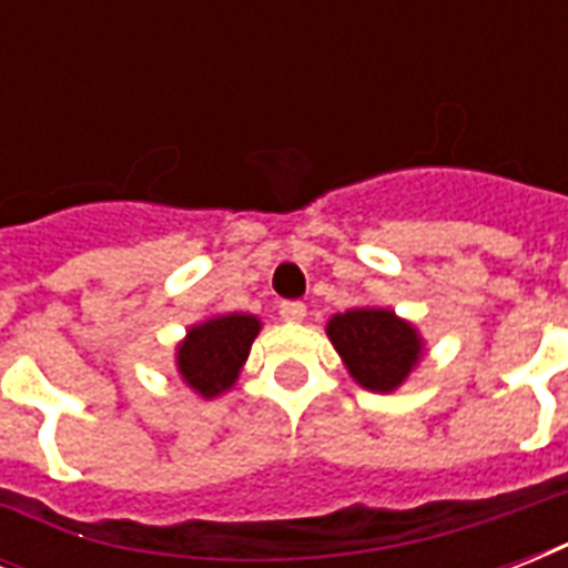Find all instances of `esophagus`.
Masks as SVG:
<instances>
[{
  "instance_id": "obj_1",
  "label": "esophagus",
  "mask_w": 568,
  "mask_h": 568,
  "mask_svg": "<svg viewBox=\"0 0 568 568\" xmlns=\"http://www.w3.org/2000/svg\"><path fill=\"white\" fill-rule=\"evenodd\" d=\"M280 318L288 321V324H301V321L306 318V306H303L301 301H285L283 306H280Z\"/></svg>"
}]
</instances>
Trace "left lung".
<instances>
[{
  "label": "left lung",
  "instance_id": "1",
  "mask_svg": "<svg viewBox=\"0 0 568 568\" xmlns=\"http://www.w3.org/2000/svg\"><path fill=\"white\" fill-rule=\"evenodd\" d=\"M327 336L351 377L368 392H395L424 354L418 329L377 306L338 312L329 318Z\"/></svg>",
  "mask_w": 568,
  "mask_h": 568
}]
</instances>
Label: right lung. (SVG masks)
<instances>
[{"label": "right lung", "instance_id": "right-lung-1", "mask_svg": "<svg viewBox=\"0 0 568 568\" xmlns=\"http://www.w3.org/2000/svg\"><path fill=\"white\" fill-rule=\"evenodd\" d=\"M258 329H262V321L244 312L214 315L191 327L189 336L176 347L180 377L196 395L217 397L239 379L241 365L247 359Z\"/></svg>", "mask_w": 568, "mask_h": 568}]
</instances>
